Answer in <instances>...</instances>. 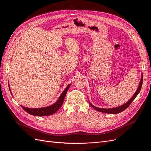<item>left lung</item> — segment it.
<instances>
[{"mask_svg": "<svg viewBox=\"0 0 151 151\" xmlns=\"http://www.w3.org/2000/svg\"><path fill=\"white\" fill-rule=\"evenodd\" d=\"M142 82H143V74H142V76H141V79H140V83H139V87L137 88V90L136 91L135 93L134 94V95L131 98V99L130 100H129L128 101V102H127L126 103H125L124 104L122 105V106H118V107H116V108H98V107H96L94 106V105H93L91 103H90L89 102V104L91 106H92L93 108H94L96 110H97L98 111H100V112H102V113H109V114H116V113H119L123 111H124L125 109H127L128 107H129L130 106V104H131V103L134 101V99L137 97V96L138 95V94L139 93L141 89V88H142Z\"/></svg>", "mask_w": 151, "mask_h": 151, "instance_id": "obj_1", "label": "left lung"}]
</instances>
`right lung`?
Here are the masks:
<instances>
[{"label": "right lung", "mask_w": 151, "mask_h": 151, "mask_svg": "<svg viewBox=\"0 0 151 151\" xmlns=\"http://www.w3.org/2000/svg\"><path fill=\"white\" fill-rule=\"evenodd\" d=\"M71 84L68 85L67 88L63 91V93L61 94L60 96L59 97L56 103H55L51 105V106H49L47 107H44V108H26L23 106L21 105V106L23 108L24 110H25L27 113H29L30 115H35V116H48V115H51L56 113L59 108H60L63 103V100L66 96L67 92L70 88ZM9 88L10 92L12 94V93L10 89L9 85Z\"/></svg>", "instance_id": "obj_1"}]
</instances>
